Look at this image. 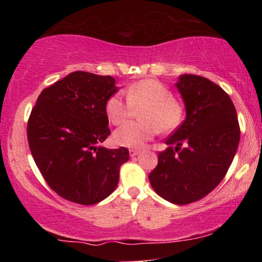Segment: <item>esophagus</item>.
I'll list each match as a JSON object with an SVG mask.
<instances>
[{"label":"esophagus","mask_w":262,"mask_h":262,"mask_svg":"<svg viewBox=\"0 0 262 262\" xmlns=\"http://www.w3.org/2000/svg\"><path fill=\"white\" fill-rule=\"evenodd\" d=\"M129 154H130L132 158H134V156L140 154V150L139 149H130V150H129Z\"/></svg>","instance_id":"esophagus-1"}]
</instances>
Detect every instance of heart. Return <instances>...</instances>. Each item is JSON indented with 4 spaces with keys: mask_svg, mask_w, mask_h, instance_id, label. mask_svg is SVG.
<instances>
[{
    "mask_svg": "<svg viewBox=\"0 0 262 262\" xmlns=\"http://www.w3.org/2000/svg\"><path fill=\"white\" fill-rule=\"evenodd\" d=\"M127 101L114 93L106 102L104 111L112 124L128 122L135 112H139V123H127L113 134L117 145L124 148H141L151 140L158 130L169 134L181 125L185 110L173 93L160 81L146 79L138 81L125 89Z\"/></svg>",
    "mask_w": 262,
    "mask_h": 262,
    "instance_id": "1",
    "label": "heart"
}]
</instances>
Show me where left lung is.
<instances>
[{
  "instance_id": "left-lung-1",
  "label": "left lung",
  "mask_w": 262,
  "mask_h": 262,
  "mask_svg": "<svg viewBox=\"0 0 262 262\" xmlns=\"http://www.w3.org/2000/svg\"><path fill=\"white\" fill-rule=\"evenodd\" d=\"M176 87L185 102L186 119L165 141L167 149L159 152L149 181L169 202L188 204L206 197L227 175L240 127L229 95L217 83L185 74Z\"/></svg>"
}]
</instances>
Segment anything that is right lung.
I'll use <instances>...</instances> for the list:
<instances>
[{"mask_svg": "<svg viewBox=\"0 0 262 262\" xmlns=\"http://www.w3.org/2000/svg\"><path fill=\"white\" fill-rule=\"evenodd\" d=\"M112 76L75 71L39 95L27 125L29 149L49 187L91 206L116 189L129 150L97 146L111 134L104 106L117 92Z\"/></svg>", "mask_w": 262, "mask_h": 262, "instance_id": "right-lung-1", "label": "right lung"}]
</instances>
